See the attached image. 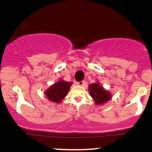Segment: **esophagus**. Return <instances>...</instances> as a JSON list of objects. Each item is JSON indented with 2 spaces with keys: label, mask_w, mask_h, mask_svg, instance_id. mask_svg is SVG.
<instances>
[{
  "label": "esophagus",
  "mask_w": 152,
  "mask_h": 152,
  "mask_svg": "<svg viewBox=\"0 0 152 152\" xmlns=\"http://www.w3.org/2000/svg\"><path fill=\"white\" fill-rule=\"evenodd\" d=\"M78 85H80V86H84V85H86V82L85 81H80L77 83Z\"/></svg>",
  "instance_id": "1"
}]
</instances>
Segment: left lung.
<instances>
[{"label": "left lung", "mask_w": 152, "mask_h": 152, "mask_svg": "<svg viewBox=\"0 0 152 152\" xmlns=\"http://www.w3.org/2000/svg\"><path fill=\"white\" fill-rule=\"evenodd\" d=\"M90 94L97 104L106 102L111 98V94L105 91L98 83H92L90 85Z\"/></svg>", "instance_id": "left-lung-1"}]
</instances>
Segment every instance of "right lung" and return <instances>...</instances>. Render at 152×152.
<instances>
[{
  "label": "right lung",
  "mask_w": 152,
  "mask_h": 152,
  "mask_svg": "<svg viewBox=\"0 0 152 152\" xmlns=\"http://www.w3.org/2000/svg\"><path fill=\"white\" fill-rule=\"evenodd\" d=\"M70 85V83L60 80L50 87L45 94H46L48 99L54 102L59 103L67 94Z\"/></svg>",
  "instance_id": "add662e5"
}]
</instances>
